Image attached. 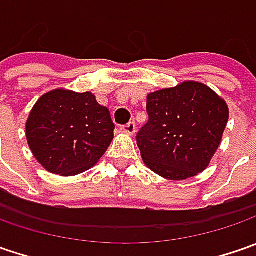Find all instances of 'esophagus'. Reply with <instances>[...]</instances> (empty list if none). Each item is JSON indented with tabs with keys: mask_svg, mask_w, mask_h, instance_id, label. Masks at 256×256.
I'll use <instances>...</instances> for the list:
<instances>
[{
	"mask_svg": "<svg viewBox=\"0 0 256 256\" xmlns=\"http://www.w3.org/2000/svg\"><path fill=\"white\" fill-rule=\"evenodd\" d=\"M122 130L126 134H130V135H134V134H135V131H136V125H135V122H134V121H131V122L125 124V125L122 126Z\"/></svg>",
	"mask_w": 256,
	"mask_h": 256,
	"instance_id": "1",
	"label": "esophagus"
}]
</instances>
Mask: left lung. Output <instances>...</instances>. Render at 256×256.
Here are the masks:
<instances>
[{
    "label": "left lung",
    "instance_id": "left-lung-1",
    "mask_svg": "<svg viewBox=\"0 0 256 256\" xmlns=\"http://www.w3.org/2000/svg\"><path fill=\"white\" fill-rule=\"evenodd\" d=\"M148 122L136 134L144 162L166 180L202 172L216 152L230 111L210 86L182 82L146 98Z\"/></svg>",
    "mask_w": 256,
    "mask_h": 256
}]
</instances>
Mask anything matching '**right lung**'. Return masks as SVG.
Segmentation results:
<instances>
[{
	"label": "right lung",
	"mask_w": 256,
	"mask_h": 256,
	"mask_svg": "<svg viewBox=\"0 0 256 256\" xmlns=\"http://www.w3.org/2000/svg\"><path fill=\"white\" fill-rule=\"evenodd\" d=\"M110 110L91 92L55 90L42 95L26 121L36 161L52 174L76 175L98 162L114 138Z\"/></svg>",
	"instance_id": "obj_1"
}]
</instances>
